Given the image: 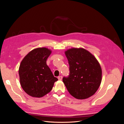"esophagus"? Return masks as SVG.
<instances>
[{
	"mask_svg": "<svg viewBox=\"0 0 124 124\" xmlns=\"http://www.w3.org/2000/svg\"><path fill=\"white\" fill-rule=\"evenodd\" d=\"M58 80H62V76H59V77H58Z\"/></svg>",
	"mask_w": 124,
	"mask_h": 124,
	"instance_id": "obj_1",
	"label": "esophagus"
}]
</instances>
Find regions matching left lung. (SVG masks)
Instances as JSON below:
<instances>
[{
	"instance_id": "obj_1",
	"label": "left lung",
	"mask_w": 124,
	"mask_h": 124,
	"mask_svg": "<svg viewBox=\"0 0 124 124\" xmlns=\"http://www.w3.org/2000/svg\"><path fill=\"white\" fill-rule=\"evenodd\" d=\"M69 64V74L63 78L68 91L79 100L94 95L101 80V69L96 58L82 48H72L65 52Z\"/></svg>"
}]
</instances>
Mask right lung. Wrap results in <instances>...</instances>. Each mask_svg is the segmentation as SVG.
<instances>
[{"mask_svg": "<svg viewBox=\"0 0 124 124\" xmlns=\"http://www.w3.org/2000/svg\"><path fill=\"white\" fill-rule=\"evenodd\" d=\"M51 53L46 47L35 49L20 63L19 74L21 86L31 96H44L51 91L54 82L58 80L46 65V60Z\"/></svg>", "mask_w": 124, "mask_h": 124, "instance_id": "obj_1", "label": "right lung"}]
</instances>
